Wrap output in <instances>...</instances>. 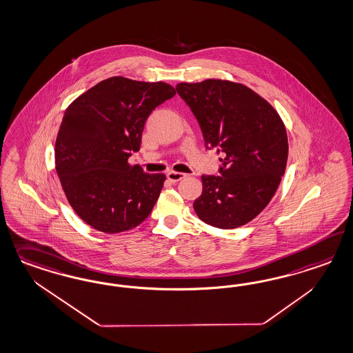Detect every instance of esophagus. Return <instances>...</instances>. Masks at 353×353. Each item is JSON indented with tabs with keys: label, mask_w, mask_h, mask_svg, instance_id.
I'll use <instances>...</instances> for the list:
<instances>
[{
	"label": "esophagus",
	"mask_w": 353,
	"mask_h": 353,
	"mask_svg": "<svg viewBox=\"0 0 353 353\" xmlns=\"http://www.w3.org/2000/svg\"><path fill=\"white\" fill-rule=\"evenodd\" d=\"M166 176H168V179L172 183L179 182V181H182L183 178H185L187 176V174H184V172H178V171H169L168 174H166Z\"/></svg>",
	"instance_id": "1"
}]
</instances>
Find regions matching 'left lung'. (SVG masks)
<instances>
[{
	"label": "left lung",
	"instance_id": "left-lung-1",
	"mask_svg": "<svg viewBox=\"0 0 353 353\" xmlns=\"http://www.w3.org/2000/svg\"><path fill=\"white\" fill-rule=\"evenodd\" d=\"M175 90L194 113L206 149L221 154L219 175H203L196 214L218 228L248 223L270 203L288 157L285 127L270 103L228 80L179 83Z\"/></svg>",
	"mask_w": 353,
	"mask_h": 353
}]
</instances>
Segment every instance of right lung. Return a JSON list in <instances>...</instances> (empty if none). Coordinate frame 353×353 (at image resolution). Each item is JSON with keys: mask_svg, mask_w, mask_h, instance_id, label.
Masks as SVG:
<instances>
[{"mask_svg": "<svg viewBox=\"0 0 353 353\" xmlns=\"http://www.w3.org/2000/svg\"><path fill=\"white\" fill-rule=\"evenodd\" d=\"M170 84L123 77L103 80L68 106L56 140V170L68 203L90 226L117 234L150 214L166 176L128 159L145 121L175 96Z\"/></svg>", "mask_w": 353, "mask_h": 353, "instance_id": "add662e5", "label": "right lung"}]
</instances>
